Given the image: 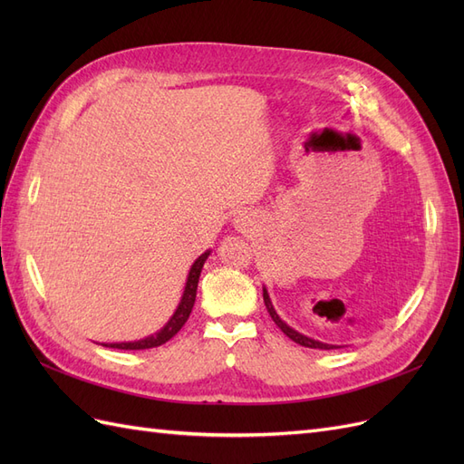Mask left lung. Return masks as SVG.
Returning <instances> with one entry per match:
<instances>
[{
    "label": "left lung",
    "instance_id": "left-lung-1",
    "mask_svg": "<svg viewBox=\"0 0 464 464\" xmlns=\"http://www.w3.org/2000/svg\"><path fill=\"white\" fill-rule=\"evenodd\" d=\"M263 302H265V305H266V312H269V315L273 317V321L276 323V327L283 331L288 339H292L294 343H298V344H302V346H305V348H319V350H334V348H341V346H336V344H327V343H321V341H315V339H310V336H305V334H302V333H298V331H294L290 325H286V323L278 317V314L275 312V307H273V304H271V298H269V292H266V288H263Z\"/></svg>",
    "mask_w": 464,
    "mask_h": 464
}]
</instances>
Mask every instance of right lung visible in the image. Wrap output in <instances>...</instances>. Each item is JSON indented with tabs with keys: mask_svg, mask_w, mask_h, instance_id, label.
Here are the masks:
<instances>
[{
	"mask_svg": "<svg viewBox=\"0 0 464 464\" xmlns=\"http://www.w3.org/2000/svg\"><path fill=\"white\" fill-rule=\"evenodd\" d=\"M210 256V251L207 249L205 254H201L195 263L191 265L189 275H188V283L184 288V294H181V300L176 307L174 315L170 317V321L166 323V325L147 339L141 341H133V343H110V344H102V346H110V348H118V350H145V348H154V346H160L164 343H168L172 339V336L186 325V321L193 310V304H195V296H198V285H199V276H201V269L207 261V257Z\"/></svg>",
	"mask_w": 464,
	"mask_h": 464,
	"instance_id": "add662e5",
	"label": "right lung"
}]
</instances>
